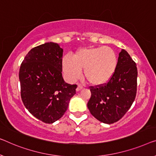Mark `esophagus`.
Here are the masks:
<instances>
[{
	"mask_svg": "<svg viewBox=\"0 0 156 156\" xmlns=\"http://www.w3.org/2000/svg\"><path fill=\"white\" fill-rule=\"evenodd\" d=\"M83 88V87L82 85H78V87H77V88H76V91H77V92H79V91H80V90H82Z\"/></svg>",
	"mask_w": 156,
	"mask_h": 156,
	"instance_id": "34e87169",
	"label": "esophagus"
}]
</instances>
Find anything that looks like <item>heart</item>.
<instances>
[{
	"label": "heart",
	"mask_w": 156,
	"mask_h": 156,
	"mask_svg": "<svg viewBox=\"0 0 156 156\" xmlns=\"http://www.w3.org/2000/svg\"><path fill=\"white\" fill-rule=\"evenodd\" d=\"M117 66V55L107 47L80 49L73 57L65 55L62 59L65 77L71 83L80 77L84 69L83 76L90 84L104 85L114 75Z\"/></svg>",
	"instance_id": "heart-1"
}]
</instances>
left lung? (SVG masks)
Segmentation results:
<instances>
[{
    "instance_id": "obj_1",
    "label": "left lung",
    "mask_w": 156,
    "mask_h": 156,
    "mask_svg": "<svg viewBox=\"0 0 156 156\" xmlns=\"http://www.w3.org/2000/svg\"><path fill=\"white\" fill-rule=\"evenodd\" d=\"M136 65L126 50L119 53L114 75L107 83L90 87L87 103L90 113L100 122L112 124L122 118L135 99L137 86Z\"/></svg>"
}]
</instances>
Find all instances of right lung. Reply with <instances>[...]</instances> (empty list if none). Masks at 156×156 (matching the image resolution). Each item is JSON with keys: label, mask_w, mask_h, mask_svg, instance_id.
Segmentation results:
<instances>
[{"label": "right lung", "mask_w": 156, "mask_h": 156, "mask_svg": "<svg viewBox=\"0 0 156 156\" xmlns=\"http://www.w3.org/2000/svg\"><path fill=\"white\" fill-rule=\"evenodd\" d=\"M62 56L63 49L59 44L45 43L31 49L20 69L21 97L25 107L49 124L63 116L77 87L64 80Z\"/></svg>", "instance_id": "1"}]
</instances>
